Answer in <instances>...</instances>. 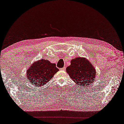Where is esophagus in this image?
<instances>
[{
    "label": "esophagus",
    "mask_w": 124,
    "mask_h": 124,
    "mask_svg": "<svg viewBox=\"0 0 124 124\" xmlns=\"http://www.w3.org/2000/svg\"><path fill=\"white\" fill-rule=\"evenodd\" d=\"M65 69H66L65 67H64V68L60 69V70H65Z\"/></svg>",
    "instance_id": "esophagus-1"
}]
</instances>
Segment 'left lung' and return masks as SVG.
<instances>
[{
    "label": "left lung",
    "instance_id": "1",
    "mask_svg": "<svg viewBox=\"0 0 124 124\" xmlns=\"http://www.w3.org/2000/svg\"><path fill=\"white\" fill-rule=\"evenodd\" d=\"M66 70L71 78L81 86H86L95 81L96 70L86 58L73 59Z\"/></svg>",
    "mask_w": 124,
    "mask_h": 124
}]
</instances>
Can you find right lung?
<instances>
[{"label":"right lung","mask_w":124,"mask_h":124,"mask_svg":"<svg viewBox=\"0 0 124 124\" xmlns=\"http://www.w3.org/2000/svg\"><path fill=\"white\" fill-rule=\"evenodd\" d=\"M59 71L55 64L41 59L34 62L27 71V77L30 83L40 87L49 81Z\"/></svg>","instance_id":"add662e5"}]
</instances>
